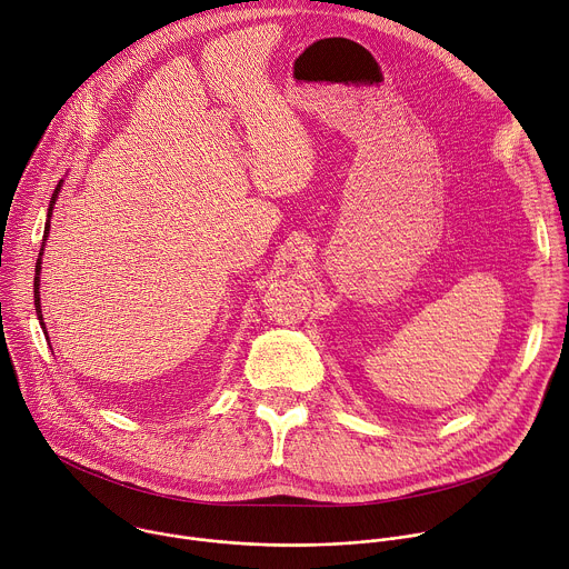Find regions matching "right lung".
Returning <instances> with one entry per match:
<instances>
[{"label":"right lung","mask_w":569,"mask_h":569,"mask_svg":"<svg viewBox=\"0 0 569 569\" xmlns=\"http://www.w3.org/2000/svg\"><path fill=\"white\" fill-rule=\"evenodd\" d=\"M60 188H62V179H60V183L56 186V190H53V197H51V201H49V212H47V223H44V242H47V238H49V229H51V214H53V206H56V199H58V194H60ZM44 242H42V249H40V256H38V262H36V280H33L36 313H38V320H40L42 329H44V320H42V302H40V271H42V253H44ZM44 333H47V329H44Z\"/></svg>","instance_id":"obj_1"}]
</instances>
